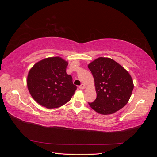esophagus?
I'll return each mask as SVG.
<instances>
[{"mask_svg":"<svg viewBox=\"0 0 157 157\" xmlns=\"http://www.w3.org/2000/svg\"><path fill=\"white\" fill-rule=\"evenodd\" d=\"M85 87H86V86H85V85H84V84H82L81 85H80V86H79V88H80V90H83V89H84V88H85Z\"/></svg>","mask_w":157,"mask_h":157,"instance_id":"34e87169","label":"esophagus"}]
</instances>
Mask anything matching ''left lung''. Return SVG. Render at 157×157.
Segmentation results:
<instances>
[{
    "label": "left lung",
    "mask_w": 157,
    "mask_h": 157,
    "mask_svg": "<svg viewBox=\"0 0 157 157\" xmlns=\"http://www.w3.org/2000/svg\"><path fill=\"white\" fill-rule=\"evenodd\" d=\"M88 67L94 77L97 94L96 99L88 103L89 105L101 115H111L124 107L134 89L129 73L108 58H99Z\"/></svg>",
    "instance_id": "obj_1"
}]
</instances>
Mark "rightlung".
Wrapping results in <instances>:
<instances>
[{
	"instance_id": "right-lung-1",
	"label": "right lung",
	"mask_w": 157,
	"mask_h": 157,
	"mask_svg": "<svg viewBox=\"0 0 157 157\" xmlns=\"http://www.w3.org/2000/svg\"><path fill=\"white\" fill-rule=\"evenodd\" d=\"M67 61L52 57L35 63L27 76V84L32 98L48 109L62 106L73 96L77 86L66 73Z\"/></svg>"
}]
</instances>
